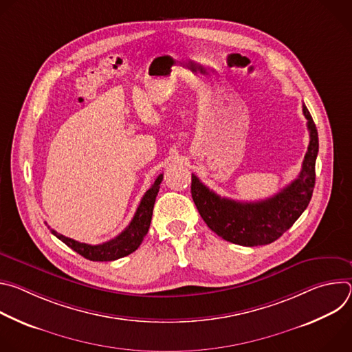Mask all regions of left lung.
<instances>
[{
  "mask_svg": "<svg viewBox=\"0 0 352 352\" xmlns=\"http://www.w3.org/2000/svg\"><path fill=\"white\" fill-rule=\"evenodd\" d=\"M309 146L296 179L278 193L259 202H236L210 190L192 174V199L208 227L223 239L242 245H267L278 239L308 208L315 188V163L319 152L318 129L307 106Z\"/></svg>",
  "mask_w": 352,
  "mask_h": 352,
  "instance_id": "obj_1",
  "label": "left lung"
}]
</instances>
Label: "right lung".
I'll return each mask as SVG.
<instances>
[{
    "mask_svg": "<svg viewBox=\"0 0 352 352\" xmlns=\"http://www.w3.org/2000/svg\"><path fill=\"white\" fill-rule=\"evenodd\" d=\"M163 181V174H160L155 184L150 186V189L143 195L140 204L136 209V213L129 223V226L116 238L103 242L100 245H89L83 242H78L72 238L64 236L58 234L56 230L50 228L58 239H61L65 245H68L71 249H74L76 254L80 256L93 261V262H111L117 261L120 258H124L139 248L142 243L143 238L146 236L150 221H152V214H153V206L156 202V196L160 189V184Z\"/></svg>",
    "mask_w": 352,
    "mask_h": 352,
    "instance_id": "right-lung-1",
    "label": "right lung"
}]
</instances>
